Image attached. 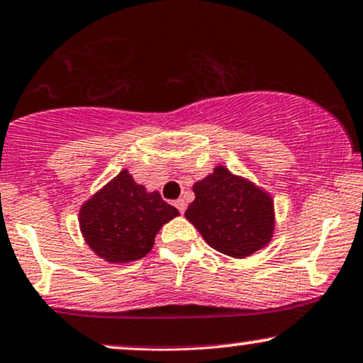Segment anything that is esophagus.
<instances>
[{
	"instance_id": "1",
	"label": "esophagus",
	"mask_w": 363,
	"mask_h": 363,
	"mask_svg": "<svg viewBox=\"0 0 363 363\" xmlns=\"http://www.w3.org/2000/svg\"><path fill=\"white\" fill-rule=\"evenodd\" d=\"M176 208L179 209V213H184L186 211V201L184 199H177L176 201Z\"/></svg>"
}]
</instances>
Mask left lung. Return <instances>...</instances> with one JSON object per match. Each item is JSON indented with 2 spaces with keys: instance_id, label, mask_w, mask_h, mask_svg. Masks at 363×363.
I'll list each match as a JSON object with an SVG mask.
<instances>
[{
  "instance_id": "8db88e82",
  "label": "left lung",
  "mask_w": 363,
  "mask_h": 363,
  "mask_svg": "<svg viewBox=\"0 0 363 363\" xmlns=\"http://www.w3.org/2000/svg\"><path fill=\"white\" fill-rule=\"evenodd\" d=\"M196 199L186 209L209 247L243 259L260 250L272 238L274 203L250 181L216 167L211 176L194 184Z\"/></svg>"
}]
</instances>
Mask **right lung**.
<instances>
[{
  "mask_svg": "<svg viewBox=\"0 0 363 363\" xmlns=\"http://www.w3.org/2000/svg\"><path fill=\"white\" fill-rule=\"evenodd\" d=\"M179 215L157 191L147 193L128 170L96 193L79 211V225L96 255L125 264L145 257L162 225Z\"/></svg>",
  "mask_w": 363,
  "mask_h": 363,
  "instance_id": "obj_1",
  "label": "right lung"
}]
</instances>
